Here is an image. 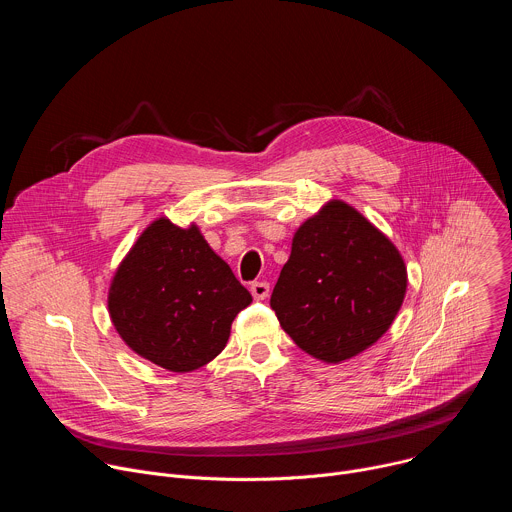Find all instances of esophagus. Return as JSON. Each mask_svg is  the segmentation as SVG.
Instances as JSON below:
<instances>
[{
	"instance_id": "obj_1",
	"label": "esophagus",
	"mask_w": 512,
	"mask_h": 512,
	"mask_svg": "<svg viewBox=\"0 0 512 512\" xmlns=\"http://www.w3.org/2000/svg\"><path fill=\"white\" fill-rule=\"evenodd\" d=\"M251 294L255 300H265L269 296V283L267 281H253L251 283Z\"/></svg>"
}]
</instances>
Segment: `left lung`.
<instances>
[{
  "mask_svg": "<svg viewBox=\"0 0 512 512\" xmlns=\"http://www.w3.org/2000/svg\"><path fill=\"white\" fill-rule=\"evenodd\" d=\"M405 289L397 247L358 210L332 200L294 235L269 304L302 350L336 364L389 330Z\"/></svg>",
  "mask_w": 512,
  "mask_h": 512,
  "instance_id": "obj_1",
  "label": "left lung"
}]
</instances>
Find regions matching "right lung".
<instances>
[{
    "label": "right lung",
    "mask_w": 512,
    "mask_h": 512,
    "mask_svg": "<svg viewBox=\"0 0 512 512\" xmlns=\"http://www.w3.org/2000/svg\"><path fill=\"white\" fill-rule=\"evenodd\" d=\"M253 302L198 227L158 218L121 261L109 314L125 344L172 373H190L227 346L231 324Z\"/></svg>",
    "instance_id": "obj_1"
}]
</instances>
